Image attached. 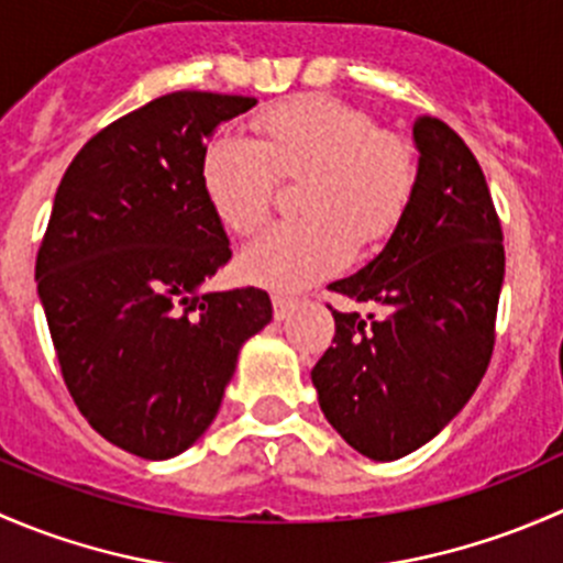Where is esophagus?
Listing matches in <instances>:
<instances>
[{
    "mask_svg": "<svg viewBox=\"0 0 563 563\" xmlns=\"http://www.w3.org/2000/svg\"><path fill=\"white\" fill-rule=\"evenodd\" d=\"M272 308H275L277 321H283L294 310V299L286 297V294H272Z\"/></svg>",
    "mask_w": 563,
    "mask_h": 563,
    "instance_id": "esophagus-1",
    "label": "esophagus"
}]
</instances>
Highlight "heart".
I'll list each match as a JSON object with an SVG mask.
<instances>
[{"label":"heart","mask_w":563,"mask_h":563,"mask_svg":"<svg viewBox=\"0 0 563 563\" xmlns=\"http://www.w3.org/2000/svg\"><path fill=\"white\" fill-rule=\"evenodd\" d=\"M253 144L214 135L201 152V187L214 218L245 236L275 203L277 179H302L297 220L261 231L240 253L242 277L302 288L391 240L413 201L417 150L406 135L327 95H299L253 117Z\"/></svg>","instance_id":"b5f03b06"}]
</instances>
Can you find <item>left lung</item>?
I'll return each mask as SVG.
<instances>
[{
	"label": "left lung",
	"mask_w": 563,
	"mask_h": 563,
	"mask_svg": "<svg viewBox=\"0 0 563 563\" xmlns=\"http://www.w3.org/2000/svg\"><path fill=\"white\" fill-rule=\"evenodd\" d=\"M419 179L387 247L329 291L376 313L334 316L313 367L323 417L371 460L428 444L479 387L496 345L504 234L474 152L439 117L413 119Z\"/></svg>",
	"instance_id": "left-lung-1"
}]
</instances>
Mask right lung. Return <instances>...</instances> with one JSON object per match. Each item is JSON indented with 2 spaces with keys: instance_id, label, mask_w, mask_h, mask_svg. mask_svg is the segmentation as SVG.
Here are the masks:
<instances>
[{
  "instance_id": "add662e5",
  "label": "right lung",
  "mask_w": 563,
  "mask_h": 563,
  "mask_svg": "<svg viewBox=\"0 0 563 563\" xmlns=\"http://www.w3.org/2000/svg\"><path fill=\"white\" fill-rule=\"evenodd\" d=\"M253 106L181 89L106 124L67 166L40 242L65 387L106 441L144 460L179 455L212 424L242 343L272 318L261 288L198 291L231 258L201 152Z\"/></svg>"
}]
</instances>
